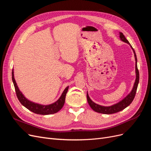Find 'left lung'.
<instances>
[{"instance_id": "obj_1", "label": "left lung", "mask_w": 151, "mask_h": 151, "mask_svg": "<svg viewBox=\"0 0 151 151\" xmlns=\"http://www.w3.org/2000/svg\"><path fill=\"white\" fill-rule=\"evenodd\" d=\"M120 38L122 42L127 43L130 45L132 49L133 50V52L134 53V56H135V73H136L135 81L133 88H132V90L131 91V92L129 94H128L124 99H123L122 101L117 103L116 104L111 105V106H101V105H99L96 103H94L92 100L90 99L88 94L87 93V99H88V102L89 104L90 107L92 108L94 111L99 113L113 114V113H117L118 111H120L123 110V109H125L128 106H129V105L131 104V103L132 102V101H133L134 98H135L136 92H137V86H138L139 82V70L137 68V59L135 52L134 51V48H132L131 45L129 42V41L126 39L125 36L123 35V34L122 33H121V32H120Z\"/></svg>"}]
</instances>
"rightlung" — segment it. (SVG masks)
<instances>
[{"label": "right lung", "mask_w": 151, "mask_h": 151, "mask_svg": "<svg viewBox=\"0 0 151 151\" xmlns=\"http://www.w3.org/2000/svg\"><path fill=\"white\" fill-rule=\"evenodd\" d=\"M12 79L14 86L15 88L16 96L18 99H19V101L24 107H26L27 109H28L29 111L32 112H33L36 114H40V115H50V114H54L55 113H57L58 111H60L62 108L63 105H64L65 96L68 89V86H67L65 89V90L63 91L61 96L56 102L48 105H43L32 102L25 98L24 96L22 94L19 88H18V86L16 84L14 77L13 69L12 71Z\"/></svg>", "instance_id": "1"}]
</instances>
